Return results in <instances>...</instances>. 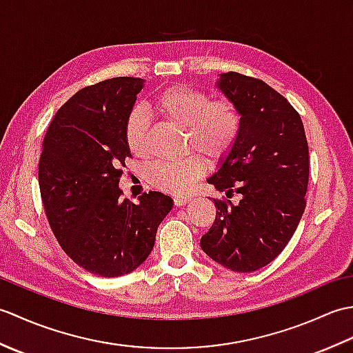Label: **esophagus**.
I'll list each match as a JSON object with an SVG mask.
<instances>
[{
  "label": "esophagus",
  "instance_id": "1",
  "mask_svg": "<svg viewBox=\"0 0 353 353\" xmlns=\"http://www.w3.org/2000/svg\"><path fill=\"white\" fill-rule=\"evenodd\" d=\"M191 201V197L190 196H179V197H174V205L176 206H183L186 203H190Z\"/></svg>",
  "mask_w": 353,
  "mask_h": 353
}]
</instances>
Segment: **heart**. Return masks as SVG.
Masks as SVG:
<instances>
[{"instance_id": "obj_1", "label": "heart", "mask_w": 353, "mask_h": 353, "mask_svg": "<svg viewBox=\"0 0 353 353\" xmlns=\"http://www.w3.org/2000/svg\"><path fill=\"white\" fill-rule=\"evenodd\" d=\"M152 109L163 121L188 132V150H197L209 161L221 162L234 150L241 133V114L226 97L209 99L200 89L172 85L157 92ZM125 147L134 157L148 154V123L139 110H133L124 123ZM206 172L203 156L191 154L182 161L161 162L148 171V182L162 192L181 196Z\"/></svg>"}]
</instances>
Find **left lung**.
<instances>
[{"label": "left lung", "mask_w": 353, "mask_h": 353, "mask_svg": "<svg viewBox=\"0 0 353 353\" xmlns=\"http://www.w3.org/2000/svg\"><path fill=\"white\" fill-rule=\"evenodd\" d=\"M219 86L241 114V133L220 170L208 179L219 191L241 194L235 206L214 199V224L200 245L232 272L270 264L301 221L310 179L308 141L299 112L264 81L221 74Z\"/></svg>", "instance_id": "8db88e82"}]
</instances>
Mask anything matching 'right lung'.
I'll list each match as a JSON object with an SVG mask.
<instances>
[{
	"instance_id": "add662e5",
	"label": "right lung",
	"mask_w": 353,
	"mask_h": 353,
	"mask_svg": "<svg viewBox=\"0 0 353 353\" xmlns=\"http://www.w3.org/2000/svg\"><path fill=\"white\" fill-rule=\"evenodd\" d=\"M142 85L115 77L80 89L56 112L42 142L39 190L50 228L77 265L101 277L138 268L172 208L162 192H144L133 203L118 188L132 157L124 123Z\"/></svg>"
}]
</instances>
